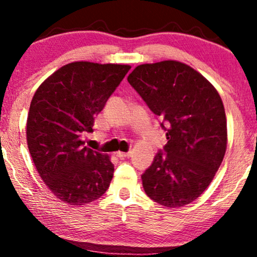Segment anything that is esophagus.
<instances>
[{"label":"esophagus","mask_w":257,"mask_h":257,"mask_svg":"<svg viewBox=\"0 0 257 257\" xmlns=\"http://www.w3.org/2000/svg\"><path fill=\"white\" fill-rule=\"evenodd\" d=\"M116 156L118 158H125V157H131L132 156V152H116Z\"/></svg>","instance_id":"esophagus-1"}]
</instances>
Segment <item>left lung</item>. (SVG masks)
<instances>
[{
    "label": "left lung",
    "mask_w": 257,
    "mask_h": 257,
    "mask_svg": "<svg viewBox=\"0 0 257 257\" xmlns=\"http://www.w3.org/2000/svg\"><path fill=\"white\" fill-rule=\"evenodd\" d=\"M153 113L161 116L167 145L141 175L147 196L179 208L205 191L227 147L225 107L214 85L184 63L139 65L128 76Z\"/></svg>",
    "instance_id": "obj_1"
}]
</instances>
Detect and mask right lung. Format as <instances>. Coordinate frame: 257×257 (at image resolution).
<instances>
[{
  "label": "right lung",
  "mask_w": 257,
  "mask_h": 257,
  "mask_svg": "<svg viewBox=\"0 0 257 257\" xmlns=\"http://www.w3.org/2000/svg\"><path fill=\"white\" fill-rule=\"evenodd\" d=\"M129 70V65L75 61L49 76L32 98L29 151L41 179L64 203L88 204L110 186V157L84 146L81 135L93 132L94 118Z\"/></svg>",
  "instance_id": "obj_1"
}]
</instances>
